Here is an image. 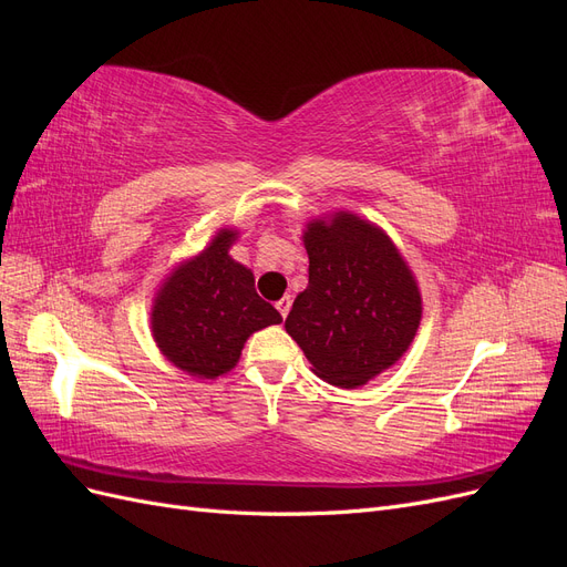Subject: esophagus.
<instances>
[{
	"label": "esophagus",
	"mask_w": 567,
	"mask_h": 567,
	"mask_svg": "<svg viewBox=\"0 0 567 567\" xmlns=\"http://www.w3.org/2000/svg\"><path fill=\"white\" fill-rule=\"evenodd\" d=\"M290 305H293V300H290V296H284L279 302H277V310L281 312V317L286 319L288 312H290Z\"/></svg>",
	"instance_id": "34e87169"
}]
</instances>
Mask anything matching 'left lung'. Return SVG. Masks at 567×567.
<instances>
[{"instance_id": "1", "label": "left lung", "mask_w": 567, "mask_h": 567, "mask_svg": "<svg viewBox=\"0 0 567 567\" xmlns=\"http://www.w3.org/2000/svg\"><path fill=\"white\" fill-rule=\"evenodd\" d=\"M310 284L286 331L321 381L367 385L409 350L421 323V290L392 238L369 219L338 210L307 221Z\"/></svg>"}]
</instances>
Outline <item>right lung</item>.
<instances>
[{
	"label": "right lung",
	"instance_id": "add662e5",
	"mask_svg": "<svg viewBox=\"0 0 567 567\" xmlns=\"http://www.w3.org/2000/svg\"><path fill=\"white\" fill-rule=\"evenodd\" d=\"M236 241L238 229H219L198 255L167 274L151 305L158 350L194 379L229 373L255 331L284 321L257 296L252 271L229 255Z\"/></svg>",
	"mask_w": 567,
	"mask_h": 567
}]
</instances>
